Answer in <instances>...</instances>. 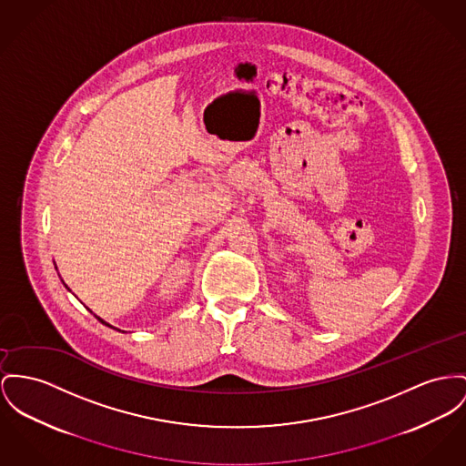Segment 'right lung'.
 Wrapping results in <instances>:
<instances>
[{
  "label": "right lung",
  "mask_w": 466,
  "mask_h": 466,
  "mask_svg": "<svg viewBox=\"0 0 466 466\" xmlns=\"http://www.w3.org/2000/svg\"><path fill=\"white\" fill-rule=\"evenodd\" d=\"M98 319H100V318H98ZM100 321H102V319H100ZM102 323H104V325H107V323H106V321H102ZM107 327H111V325H107Z\"/></svg>",
  "instance_id": "right-lung-1"
}]
</instances>
